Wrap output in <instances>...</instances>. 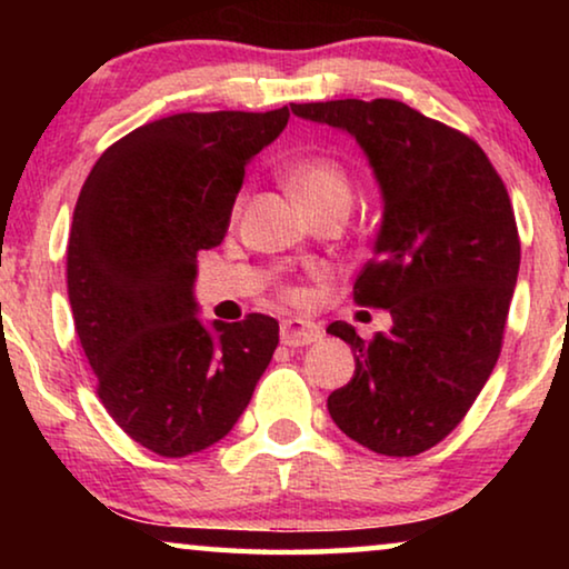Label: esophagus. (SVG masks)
<instances>
[{
  "label": "esophagus",
  "mask_w": 569,
  "mask_h": 569,
  "mask_svg": "<svg viewBox=\"0 0 569 569\" xmlns=\"http://www.w3.org/2000/svg\"><path fill=\"white\" fill-rule=\"evenodd\" d=\"M321 333H323L321 326H318L316 321L292 316L282 321V331H279V337H282V345H287V347H306V345H313V341L321 339Z\"/></svg>",
  "instance_id": "1"
}]
</instances>
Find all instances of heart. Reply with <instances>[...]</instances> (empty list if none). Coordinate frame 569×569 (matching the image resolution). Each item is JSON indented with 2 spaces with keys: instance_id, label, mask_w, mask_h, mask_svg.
<instances>
[{
  "instance_id": "1",
  "label": "heart",
  "mask_w": 569,
  "mask_h": 569,
  "mask_svg": "<svg viewBox=\"0 0 569 569\" xmlns=\"http://www.w3.org/2000/svg\"><path fill=\"white\" fill-rule=\"evenodd\" d=\"M282 173L300 204L308 209V214H316L333 204L349 207V201H352V178H349L347 168L339 160L326 158V154L287 162ZM287 295H295V290H287Z\"/></svg>"
}]
</instances>
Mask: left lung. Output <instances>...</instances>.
<instances>
[{
	"mask_svg": "<svg viewBox=\"0 0 569 569\" xmlns=\"http://www.w3.org/2000/svg\"><path fill=\"white\" fill-rule=\"evenodd\" d=\"M290 108L349 131L383 191L376 259L352 295L388 310L393 329L370 341L345 321L326 329L355 352V376L329 396V415L376 453L417 456L456 430L500 357L520 267L508 189L471 137L401 100Z\"/></svg>",
	"mask_w": 569,
	"mask_h": 569,
	"instance_id": "1",
	"label": "left lung"
}]
</instances>
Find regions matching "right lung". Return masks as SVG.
Listing matches in <instances>:
<instances>
[{"instance_id": "obj_1", "label": "right lung", "mask_w": 569, "mask_h": 569, "mask_svg": "<svg viewBox=\"0 0 569 569\" xmlns=\"http://www.w3.org/2000/svg\"><path fill=\"white\" fill-rule=\"evenodd\" d=\"M290 108L176 113L100 154L74 207L67 290L98 399L152 453H199L232 430L279 345V323L197 316V253L220 246L253 154Z\"/></svg>"}]
</instances>
